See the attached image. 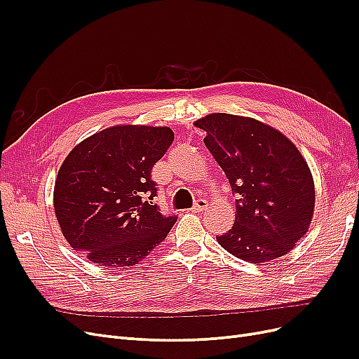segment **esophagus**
Returning <instances> with one entry per match:
<instances>
[{"mask_svg": "<svg viewBox=\"0 0 359 359\" xmlns=\"http://www.w3.org/2000/svg\"><path fill=\"white\" fill-rule=\"evenodd\" d=\"M208 206H210L208 201H205V199H198V201L195 202V205H194L192 211H194V212H203V211H206V208H208Z\"/></svg>", "mask_w": 359, "mask_h": 359, "instance_id": "34e87169", "label": "esophagus"}]
</instances>
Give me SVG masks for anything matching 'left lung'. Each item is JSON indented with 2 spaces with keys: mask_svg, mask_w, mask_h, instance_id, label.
Instances as JSON below:
<instances>
[{
  "mask_svg": "<svg viewBox=\"0 0 359 359\" xmlns=\"http://www.w3.org/2000/svg\"><path fill=\"white\" fill-rule=\"evenodd\" d=\"M194 125L227 176L236 219L219 246L250 263L290 253L310 229L316 191L310 167L295 144L273 126L248 116L210 113Z\"/></svg>",
  "mask_w": 359,
  "mask_h": 359,
  "instance_id": "left-lung-1",
  "label": "left lung"
}]
</instances>
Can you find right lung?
Returning a JSON list of instances; mask_svg holds the SVG:
<instances>
[{"instance_id":"obj_1","label":"right lung","mask_w":359,"mask_h":359,"mask_svg":"<svg viewBox=\"0 0 359 359\" xmlns=\"http://www.w3.org/2000/svg\"><path fill=\"white\" fill-rule=\"evenodd\" d=\"M173 140L168 126L115 125L69 151L56 176L53 208L74 250L99 266L125 268L167 237L177 218L163 217L151 202L157 187L149 175Z\"/></svg>"}]
</instances>
